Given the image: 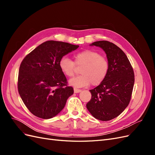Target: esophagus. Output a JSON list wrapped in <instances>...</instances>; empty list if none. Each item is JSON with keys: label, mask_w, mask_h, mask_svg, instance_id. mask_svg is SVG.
Listing matches in <instances>:
<instances>
[{"label": "esophagus", "mask_w": 155, "mask_h": 155, "mask_svg": "<svg viewBox=\"0 0 155 155\" xmlns=\"http://www.w3.org/2000/svg\"><path fill=\"white\" fill-rule=\"evenodd\" d=\"M74 93H79L81 92V90H80V89H78V88H74Z\"/></svg>", "instance_id": "1"}]
</instances>
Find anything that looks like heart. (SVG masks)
<instances>
[{"mask_svg":"<svg viewBox=\"0 0 155 155\" xmlns=\"http://www.w3.org/2000/svg\"><path fill=\"white\" fill-rule=\"evenodd\" d=\"M74 62L67 57L61 58L59 65L62 72L68 77L74 76L76 64L83 66L81 75L69 80V85L76 88L87 87L90 85H99L105 80L109 71L107 59L96 51L85 50L74 55Z\"/></svg>","mask_w":155,"mask_h":155,"instance_id":"b5f03b06","label":"heart"}]
</instances>
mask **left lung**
<instances>
[{"label": "left lung", "instance_id": "1", "mask_svg": "<svg viewBox=\"0 0 155 155\" xmlns=\"http://www.w3.org/2000/svg\"><path fill=\"white\" fill-rule=\"evenodd\" d=\"M90 45L104 50L109 67L105 80L90 90L92 97L87 108L95 118L109 121L128 106L134 83V71L125 54L114 43L99 41Z\"/></svg>", "mask_w": 155, "mask_h": 155}]
</instances>
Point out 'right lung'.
I'll list each match as a JSON object with an SVG mask.
<instances>
[{
	"instance_id": "1",
	"label": "right lung",
	"mask_w": 155,
	"mask_h": 155,
	"mask_svg": "<svg viewBox=\"0 0 155 155\" xmlns=\"http://www.w3.org/2000/svg\"><path fill=\"white\" fill-rule=\"evenodd\" d=\"M78 45L48 41L28 54L20 65L18 91L31 113L43 119L58 115L74 94L59 68L61 58L76 50Z\"/></svg>"
}]
</instances>
